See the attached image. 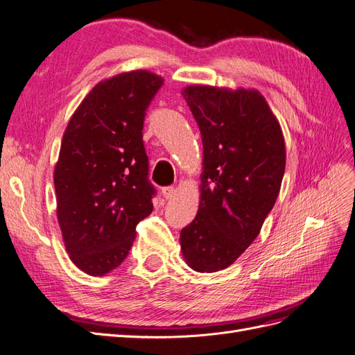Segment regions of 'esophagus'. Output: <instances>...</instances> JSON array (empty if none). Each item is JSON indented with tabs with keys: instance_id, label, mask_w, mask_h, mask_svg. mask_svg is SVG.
I'll return each instance as SVG.
<instances>
[{
	"instance_id": "1",
	"label": "esophagus",
	"mask_w": 355,
	"mask_h": 355,
	"mask_svg": "<svg viewBox=\"0 0 355 355\" xmlns=\"http://www.w3.org/2000/svg\"><path fill=\"white\" fill-rule=\"evenodd\" d=\"M161 194H163V197H164L166 200H171V198H173V197L176 196V188H173V187H166V188H163V191H161Z\"/></svg>"
}]
</instances>
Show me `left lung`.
<instances>
[{
	"label": "left lung",
	"mask_w": 355,
	"mask_h": 355,
	"mask_svg": "<svg viewBox=\"0 0 355 355\" xmlns=\"http://www.w3.org/2000/svg\"><path fill=\"white\" fill-rule=\"evenodd\" d=\"M200 127L202 173L196 219L180 231L188 266L216 272L259 235L286 168L280 123L254 89L188 85L182 90Z\"/></svg>",
	"instance_id": "8db88e82"
}]
</instances>
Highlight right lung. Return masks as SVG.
Returning a JSON list of instances; mask_svg holds the SVG:
<instances>
[{
	"label": "right lung",
	"mask_w": 355,
	"mask_h": 355,
	"mask_svg": "<svg viewBox=\"0 0 355 355\" xmlns=\"http://www.w3.org/2000/svg\"><path fill=\"white\" fill-rule=\"evenodd\" d=\"M163 83L145 69L98 83L63 133L55 167L56 214L71 261L89 275L121 265L136 225L154 209L142 130Z\"/></svg>",
	"instance_id": "add662e5"
}]
</instances>
